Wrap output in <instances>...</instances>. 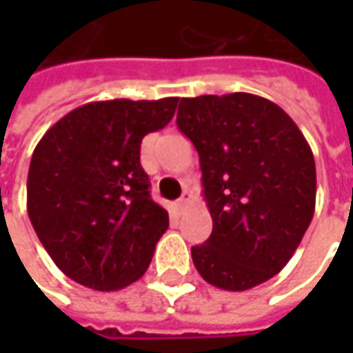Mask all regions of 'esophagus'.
<instances>
[{
	"label": "esophagus",
	"mask_w": 353,
	"mask_h": 353,
	"mask_svg": "<svg viewBox=\"0 0 353 353\" xmlns=\"http://www.w3.org/2000/svg\"><path fill=\"white\" fill-rule=\"evenodd\" d=\"M188 202H190V192H188V190H184L183 196L176 200V206H179V210H183V208L186 206V204H188Z\"/></svg>",
	"instance_id": "esophagus-1"
}]
</instances>
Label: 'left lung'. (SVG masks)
Masks as SVG:
<instances>
[{
	"label": "left lung",
	"instance_id": "left-lung-1",
	"mask_svg": "<svg viewBox=\"0 0 353 353\" xmlns=\"http://www.w3.org/2000/svg\"><path fill=\"white\" fill-rule=\"evenodd\" d=\"M176 125L196 147L212 234L192 248L206 283L248 291L296 251L316 204L305 135L277 103L248 92L183 98Z\"/></svg>",
	"mask_w": 353,
	"mask_h": 353
}]
</instances>
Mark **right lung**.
<instances>
[{"label": "right lung", "instance_id": "right-lung-1", "mask_svg": "<svg viewBox=\"0 0 353 353\" xmlns=\"http://www.w3.org/2000/svg\"><path fill=\"white\" fill-rule=\"evenodd\" d=\"M179 98L90 102L37 143L27 212L43 248L66 277L117 291L143 277L169 214L149 194L139 163L147 133L169 123Z\"/></svg>", "mask_w": 353, "mask_h": 353}]
</instances>
